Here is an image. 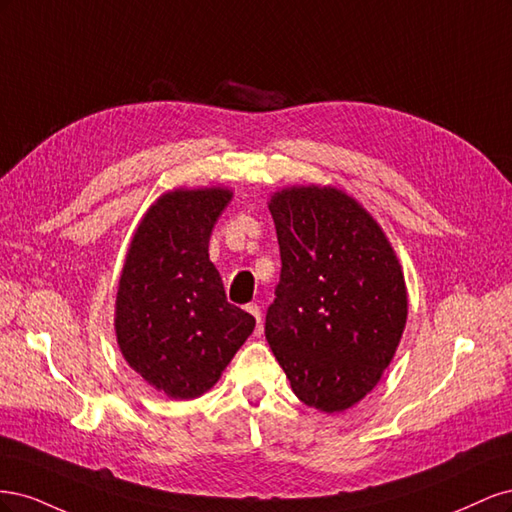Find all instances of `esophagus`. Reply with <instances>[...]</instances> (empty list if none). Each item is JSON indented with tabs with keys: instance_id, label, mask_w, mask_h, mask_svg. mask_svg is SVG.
Masks as SVG:
<instances>
[{
	"instance_id": "34e87169",
	"label": "esophagus",
	"mask_w": 512,
	"mask_h": 512,
	"mask_svg": "<svg viewBox=\"0 0 512 512\" xmlns=\"http://www.w3.org/2000/svg\"><path fill=\"white\" fill-rule=\"evenodd\" d=\"M247 309V312H250L254 318H256V322H258V327H262V312H260V307L256 305V303H250V305H247L245 307Z\"/></svg>"
}]
</instances>
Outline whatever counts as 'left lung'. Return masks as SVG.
Instances as JSON below:
<instances>
[{
	"instance_id": "obj_1",
	"label": "left lung",
	"mask_w": 512,
	"mask_h": 512,
	"mask_svg": "<svg viewBox=\"0 0 512 512\" xmlns=\"http://www.w3.org/2000/svg\"><path fill=\"white\" fill-rule=\"evenodd\" d=\"M282 273L265 335L305 406L342 412L391 365L408 318L395 250L344 190L292 185L269 200Z\"/></svg>"
}]
</instances>
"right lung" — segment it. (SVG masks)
Instances as JSON below:
<instances>
[{
    "label": "right lung",
    "mask_w": 512,
    "mask_h": 512,
    "mask_svg": "<svg viewBox=\"0 0 512 512\" xmlns=\"http://www.w3.org/2000/svg\"><path fill=\"white\" fill-rule=\"evenodd\" d=\"M232 192L162 194L138 224L123 265L115 333L123 359L170 399H194L220 380L256 320L226 301L209 237Z\"/></svg>",
    "instance_id": "1"
}]
</instances>
